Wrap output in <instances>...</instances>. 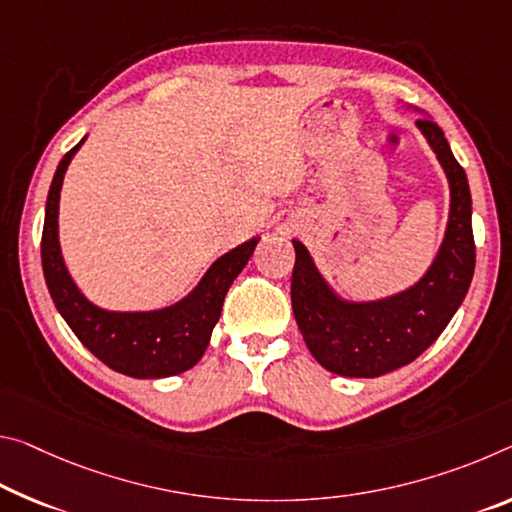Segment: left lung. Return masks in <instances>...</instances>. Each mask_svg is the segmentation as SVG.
Masks as SVG:
<instances>
[{
    "label": "left lung",
    "instance_id": "obj_1",
    "mask_svg": "<svg viewBox=\"0 0 512 512\" xmlns=\"http://www.w3.org/2000/svg\"><path fill=\"white\" fill-rule=\"evenodd\" d=\"M417 127L449 180L451 209L440 253L415 287L371 303H348L326 285L303 243L294 241L296 323L316 362L337 376L376 378L417 360L442 335L472 285L476 246L467 175L437 123L419 118Z\"/></svg>",
    "mask_w": 512,
    "mask_h": 512
}]
</instances>
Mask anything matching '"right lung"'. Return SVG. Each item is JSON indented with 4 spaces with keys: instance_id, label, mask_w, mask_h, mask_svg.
I'll return each instance as SVG.
<instances>
[{
    "instance_id": "obj_1",
    "label": "right lung",
    "mask_w": 512,
    "mask_h": 512,
    "mask_svg": "<svg viewBox=\"0 0 512 512\" xmlns=\"http://www.w3.org/2000/svg\"><path fill=\"white\" fill-rule=\"evenodd\" d=\"M81 139L56 168L47 193L43 241V273L47 289L77 339L113 371L132 378H166L191 369L205 353L234 278L248 264L259 237L241 243L209 266L200 285L180 303L154 312H107L95 307L68 275L59 246V196L70 159Z\"/></svg>"
}]
</instances>
